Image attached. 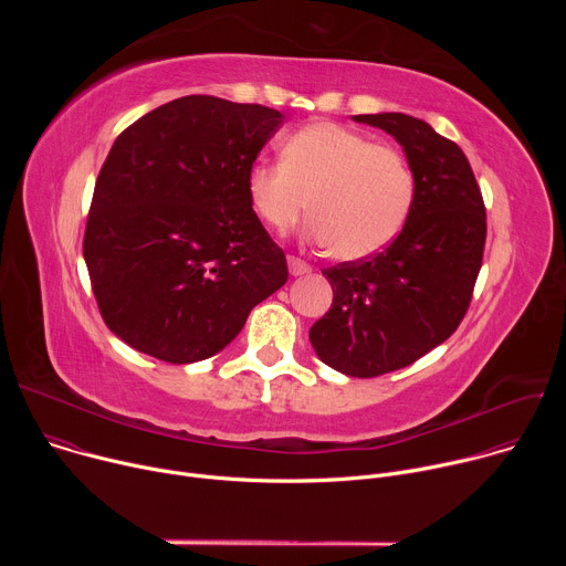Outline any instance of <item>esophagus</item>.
<instances>
[{
	"instance_id": "obj_1",
	"label": "esophagus",
	"mask_w": 566,
	"mask_h": 566,
	"mask_svg": "<svg viewBox=\"0 0 566 566\" xmlns=\"http://www.w3.org/2000/svg\"><path fill=\"white\" fill-rule=\"evenodd\" d=\"M289 271H291V275H306V273H311V266L304 262V260H300V258H295V255H289Z\"/></svg>"
}]
</instances>
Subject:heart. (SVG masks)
Here are the masks:
<instances>
[{
    "instance_id": "b5f03b06",
    "label": "heart",
    "mask_w": 566,
    "mask_h": 566,
    "mask_svg": "<svg viewBox=\"0 0 566 566\" xmlns=\"http://www.w3.org/2000/svg\"><path fill=\"white\" fill-rule=\"evenodd\" d=\"M415 197L406 156L329 120L293 132L282 145V164H258L249 172V199L271 230H291L308 206V234L343 260L389 247Z\"/></svg>"
}]
</instances>
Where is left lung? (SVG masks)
Instances as JSON below:
<instances>
[{
    "label": "left lung",
    "instance_id": "obj_1",
    "mask_svg": "<svg viewBox=\"0 0 566 566\" xmlns=\"http://www.w3.org/2000/svg\"><path fill=\"white\" fill-rule=\"evenodd\" d=\"M385 129L417 179L412 212L380 253L322 269L334 304L308 332L322 363L374 378L448 340L470 306L486 244V206L461 147L408 114H363Z\"/></svg>",
    "mask_w": 566,
    "mask_h": 566
}]
</instances>
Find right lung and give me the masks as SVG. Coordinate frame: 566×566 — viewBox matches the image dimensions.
<instances>
[{
  "label": "right lung",
  "instance_id": "1",
  "mask_svg": "<svg viewBox=\"0 0 566 566\" xmlns=\"http://www.w3.org/2000/svg\"><path fill=\"white\" fill-rule=\"evenodd\" d=\"M277 109L184 96L112 145L83 253L109 332L188 365L221 352L289 280L284 251L249 199V172Z\"/></svg>",
  "mask_w": 566,
  "mask_h": 566
}]
</instances>
